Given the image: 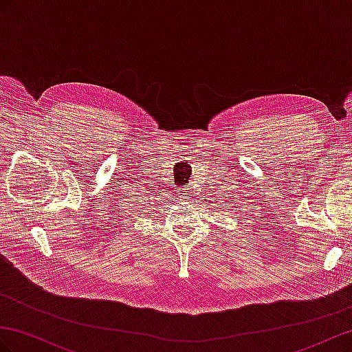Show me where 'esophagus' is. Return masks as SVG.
<instances>
[{
	"mask_svg": "<svg viewBox=\"0 0 352 352\" xmlns=\"http://www.w3.org/2000/svg\"><path fill=\"white\" fill-rule=\"evenodd\" d=\"M179 195H182V197H183L184 201H190V197H192L190 190H188V188H186V187H183L182 190H179Z\"/></svg>",
	"mask_w": 352,
	"mask_h": 352,
	"instance_id": "obj_1",
	"label": "esophagus"
}]
</instances>
